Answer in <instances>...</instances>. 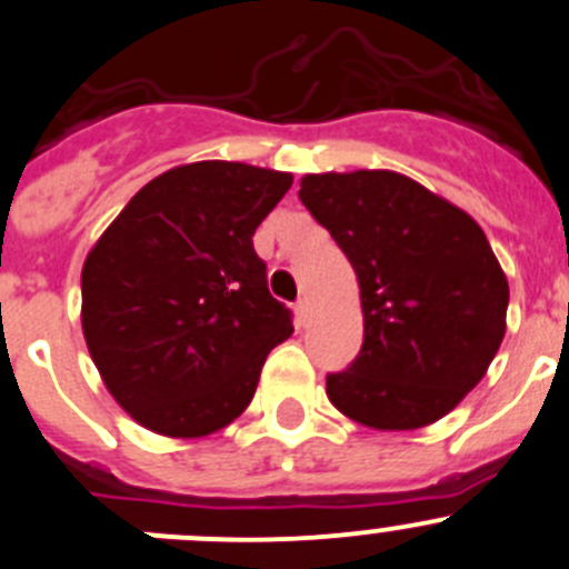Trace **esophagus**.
I'll return each mask as SVG.
<instances>
[{
    "mask_svg": "<svg viewBox=\"0 0 569 569\" xmlns=\"http://www.w3.org/2000/svg\"><path fill=\"white\" fill-rule=\"evenodd\" d=\"M295 311H297V319H300V322H306L308 313H311V302H308V297H300V300H297Z\"/></svg>",
    "mask_w": 569,
    "mask_h": 569,
    "instance_id": "34e87169",
    "label": "esophagus"
}]
</instances>
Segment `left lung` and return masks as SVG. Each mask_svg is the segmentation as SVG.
I'll return each mask as SVG.
<instances>
[{"label":"left lung","instance_id":"obj_1","mask_svg":"<svg viewBox=\"0 0 569 569\" xmlns=\"http://www.w3.org/2000/svg\"><path fill=\"white\" fill-rule=\"evenodd\" d=\"M300 200L352 263L363 345L328 397L375 431H417L453 411L506 336L509 280L481 224L389 169L306 174Z\"/></svg>","mask_w":569,"mask_h":569}]
</instances>
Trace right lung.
Returning <instances> with one entry per match:
<instances>
[{
  "mask_svg": "<svg viewBox=\"0 0 569 569\" xmlns=\"http://www.w3.org/2000/svg\"><path fill=\"white\" fill-rule=\"evenodd\" d=\"M289 172L197 161L158 174L82 263V336L113 400L147 431L200 439L256 395L291 317L252 236Z\"/></svg>",
  "mask_w": 569,
  "mask_h": 569,
  "instance_id": "1",
  "label": "right lung"
}]
</instances>
